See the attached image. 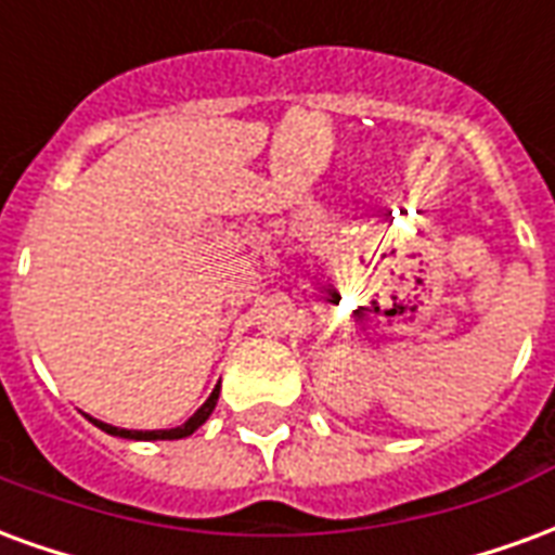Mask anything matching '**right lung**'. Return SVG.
<instances>
[{
    "mask_svg": "<svg viewBox=\"0 0 555 555\" xmlns=\"http://www.w3.org/2000/svg\"><path fill=\"white\" fill-rule=\"evenodd\" d=\"M217 398H219V386L210 392L202 408L195 410L193 416L183 422L181 428H169V430H127V428H113V425H106V422H98V418H91L94 425L106 434H113V437H125V440H181V437H190L198 425H205V418L214 413L217 408Z\"/></svg>",
    "mask_w": 555,
    "mask_h": 555,
    "instance_id": "obj_1",
    "label": "right lung"
}]
</instances>
